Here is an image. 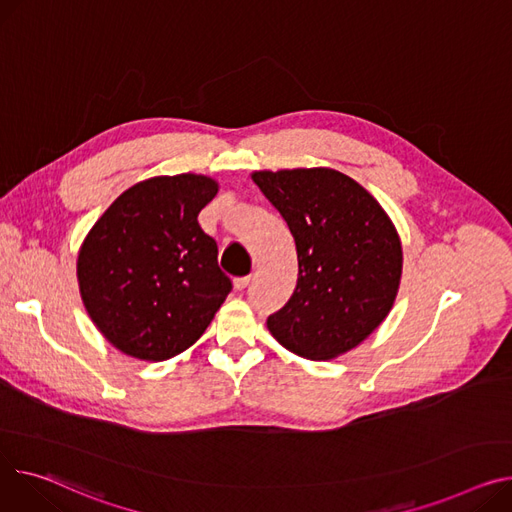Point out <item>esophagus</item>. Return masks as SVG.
<instances>
[{
	"label": "esophagus",
	"mask_w": 512,
	"mask_h": 512,
	"mask_svg": "<svg viewBox=\"0 0 512 512\" xmlns=\"http://www.w3.org/2000/svg\"><path fill=\"white\" fill-rule=\"evenodd\" d=\"M249 282H251V276L236 278V280H234V288H236V290H245V288L249 286Z\"/></svg>",
	"instance_id": "34e87169"
}]
</instances>
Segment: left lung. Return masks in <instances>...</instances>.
Listing matches in <instances>:
<instances>
[{"mask_svg":"<svg viewBox=\"0 0 512 512\" xmlns=\"http://www.w3.org/2000/svg\"><path fill=\"white\" fill-rule=\"evenodd\" d=\"M251 179L286 220L298 255L296 288L267 329L302 358L346 354L385 321L399 290L403 253L391 218L333 168L257 170Z\"/></svg>","mask_w":512,"mask_h":512,"instance_id":"8db88e82","label":"left lung"}]
</instances>
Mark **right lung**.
<instances>
[{
  "instance_id": "right-lung-1",
  "label": "right lung",
  "mask_w": 512,
  "mask_h": 512,
  "mask_svg": "<svg viewBox=\"0 0 512 512\" xmlns=\"http://www.w3.org/2000/svg\"><path fill=\"white\" fill-rule=\"evenodd\" d=\"M203 175L154 177L123 191L78 253L82 302L127 356L160 362L193 346L232 290L197 216L216 197Z\"/></svg>"
}]
</instances>
